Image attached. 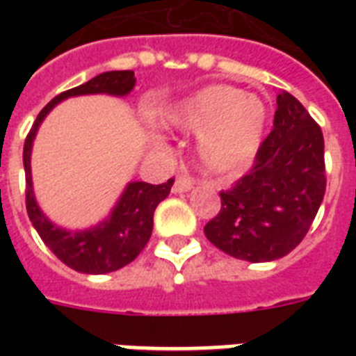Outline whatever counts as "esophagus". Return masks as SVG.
<instances>
[{
	"label": "esophagus",
	"mask_w": 356,
	"mask_h": 356,
	"mask_svg": "<svg viewBox=\"0 0 356 356\" xmlns=\"http://www.w3.org/2000/svg\"><path fill=\"white\" fill-rule=\"evenodd\" d=\"M195 181L192 177H186V175H179L173 183V194H183V192H188V190L194 188Z\"/></svg>",
	"instance_id": "1"
}]
</instances>
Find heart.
<instances>
[{
    "mask_svg": "<svg viewBox=\"0 0 356 356\" xmlns=\"http://www.w3.org/2000/svg\"><path fill=\"white\" fill-rule=\"evenodd\" d=\"M173 127L201 133L197 155L207 172L225 175L245 166L266 129L264 103L229 85L201 88L168 114Z\"/></svg>",
    "mask_w": 356,
    "mask_h": 356,
    "instance_id": "heart-1",
    "label": "heart"
}]
</instances>
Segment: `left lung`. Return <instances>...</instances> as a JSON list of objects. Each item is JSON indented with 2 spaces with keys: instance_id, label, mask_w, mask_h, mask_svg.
Returning a JSON list of instances; mask_svg holds the SVG:
<instances>
[{
  "instance_id": "left-lung-1",
  "label": "left lung",
  "mask_w": 356,
  "mask_h": 356,
  "mask_svg": "<svg viewBox=\"0 0 356 356\" xmlns=\"http://www.w3.org/2000/svg\"><path fill=\"white\" fill-rule=\"evenodd\" d=\"M325 144L320 125L282 90L271 133L253 166L229 190L205 236L223 253L270 262L296 249L309 233L325 195Z\"/></svg>"
}]
</instances>
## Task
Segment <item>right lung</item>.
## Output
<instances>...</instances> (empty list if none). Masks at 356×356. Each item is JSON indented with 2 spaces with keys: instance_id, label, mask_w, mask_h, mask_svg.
<instances>
[{
  "instance_id": "add662e5",
  "label": "right lung",
  "mask_w": 356,
  "mask_h": 356,
  "mask_svg": "<svg viewBox=\"0 0 356 356\" xmlns=\"http://www.w3.org/2000/svg\"><path fill=\"white\" fill-rule=\"evenodd\" d=\"M136 77L131 70L120 72H105L96 75L94 79L58 94L42 108L36 116L24 144V168H25V207L27 214L40 234L47 248L57 254V259L70 266L72 270L81 273L102 275L116 271L129 262H133L140 251L149 242L153 231V214L156 205L166 200L173 186V179H168L162 184L149 183H129L123 190L122 197L111 212V216L99 225L86 231H64L53 225L40 207L36 205L33 194V181H31V149L33 140L38 131V125L46 118L58 102L72 96H85V94H111V96H127L133 90Z\"/></svg>"
}]
</instances>
